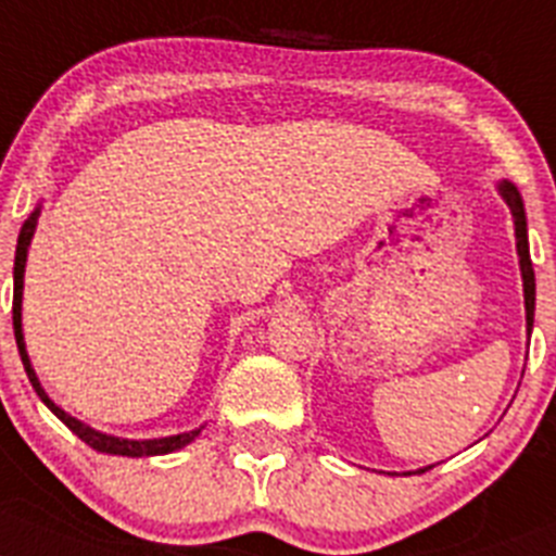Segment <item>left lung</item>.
Returning <instances> with one entry per match:
<instances>
[{
  "label": "left lung",
  "instance_id": "8db88e82",
  "mask_svg": "<svg viewBox=\"0 0 556 556\" xmlns=\"http://www.w3.org/2000/svg\"><path fill=\"white\" fill-rule=\"evenodd\" d=\"M502 190V198L507 201L513 212V220H516V248L518 256H521V275H523V303H527V328L532 330V317H534V269L532 258H529V242H527V215H523V203L521 195H518L516 187L510 181H502L498 185Z\"/></svg>",
  "mask_w": 556,
  "mask_h": 556
}]
</instances>
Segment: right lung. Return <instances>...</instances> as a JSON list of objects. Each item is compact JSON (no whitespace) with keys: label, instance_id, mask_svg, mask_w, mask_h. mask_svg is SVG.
<instances>
[{"label":"right lung","instance_id":"right-lung-1","mask_svg":"<svg viewBox=\"0 0 556 556\" xmlns=\"http://www.w3.org/2000/svg\"><path fill=\"white\" fill-rule=\"evenodd\" d=\"M35 223H38V208H35L33 215H29V220L22 226V233H18V244H15V267H13V333H15V344H18V355H22V361H24V369H27L29 383H33V389L38 391L40 400H43L46 407H49V410H52V414L58 416V419L63 421V425L68 427L71 432H76V435H79L81 441H85V444L93 446V450H99V452H106V455H126V457L167 455V452H176V450H181V446L190 444L192 438H195L201 430L181 432V435H170V438H154V441H126V438L104 435V432L93 430V427H88V425H81V421H76L74 416L65 414L63 407L54 405V402L49 400V396H46V391L40 389L38 378H35L33 364H29L27 350H24V333H22L24 264H27V248H29V239H33V233H35Z\"/></svg>","mask_w":556,"mask_h":556}]
</instances>
